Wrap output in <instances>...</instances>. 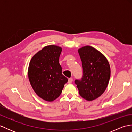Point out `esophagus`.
<instances>
[{
	"label": "esophagus",
	"mask_w": 132,
	"mask_h": 132,
	"mask_svg": "<svg viewBox=\"0 0 132 132\" xmlns=\"http://www.w3.org/2000/svg\"><path fill=\"white\" fill-rule=\"evenodd\" d=\"M72 81H73V79H72V78H69L68 79V83H71L72 82Z\"/></svg>",
	"instance_id": "esophagus-1"
}]
</instances>
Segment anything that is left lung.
I'll use <instances>...</instances> for the list:
<instances>
[{
  "mask_svg": "<svg viewBox=\"0 0 132 132\" xmlns=\"http://www.w3.org/2000/svg\"><path fill=\"white\" fill-rule=\"evenodd\" d=\"M82 61L83 77L75 83L83 99L92 101L102 95L107 87L111 76L110 66L102 53L91 46L78 49Z\"/></svg>",
  "mask_w": 132,
  "mask_h": 132,
  "instance_id": "1",
  "label": "left lung"
}]
</instances>
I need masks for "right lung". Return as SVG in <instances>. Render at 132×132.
<instances>
[{
	"mask_svg": "<svg viewBox=\"0 0 132 132\" xmlns=\"http://www.w3.org/2000/svg\"><path fill=\"white\" fill-rule=\"evenodd\" d=\"M62 48L54 45L45 46L32 58L28 74L35 93L47 102H53L62 91L68 78L62 74L59 58Z\"/></svg>",
	"mask_w": 132,
	"mask_h": 132,
	"instance_id": "add662e5",
	"label": "right lung"
}]
</instances>
